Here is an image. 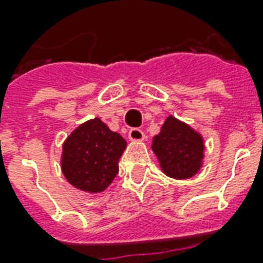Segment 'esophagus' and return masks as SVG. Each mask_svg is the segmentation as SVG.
Segmentation results:
<instances>
[{
	"label": "esophagus",
	"instance_id": "1",
	"mask_svg": "<svg viewBox=\"0 0 263 263\" xmlns=\"http://www.w3.org/2000/svg\"><path fill=\"white\" fill-rule=\"evenodd\" d=\"M128 138H129V140H132V142H142V140L144 139V132L138 129V128H132V129H129V132H128Z\"/></svg>",
	"mask_w": 263,
	"mask_h": 263
}]
</instances>
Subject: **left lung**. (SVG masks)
<instances>
[{
  "label": "left lung",
  "instance_id": "8db88e82",
  "mask_svg": "<svg viewBox=\"0 0 263 263\" xmlns=\"http://www.w3.org/2000/svg\"><path fill=\"white\" fill-rule=\"evenodd\" d=\"M152 150L162 172L172 179H190L199 172L203 164L202 135L173 116L166 117L160 134L153 138Z\"/></svg>",
  "mask_w": 263,
  "mask_h": 263
}]
</instances>
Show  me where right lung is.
Segmentation results:
<instances>
[{
	"instance_id": "obj_1",
	"label": "right lung",
	"mask_w": 263,
	"mask_h": 263,
	"mask_svg": "<svg viewBox=\"0 0 263 263\" xmlns=\"http://www.w3.org/2000/svg\"><path fill=\"white\" fill-rule=\"evenodd\" d=\"M127 147L123 136L98 117L80 124L63 144L61 171L80 191H105L119 173V160Z\"/></svg>"
}]
</instances>
